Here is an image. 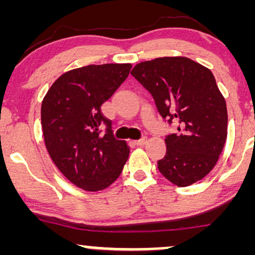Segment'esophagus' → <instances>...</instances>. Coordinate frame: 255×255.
I'll return each mask as SVG.
<instances>
[{
	"label": "esophagus",
	"mask_w": 255,
	"mask_h": 255,
	"mask_svg": "<svg viewBox=\"0 0 255 255\" xmlns=\"http://www.w3.org/2000/svg\"><path fill=\"white\" fill-rule=\"evenodd\" d=\"M146 142H147V137H146V136H142L141 139L136 140V141H135V145H136V146H142V145H145Z\"/></svg>",
	"instance_id": "obj_1"
}]
</instances>
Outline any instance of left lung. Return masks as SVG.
<instances>
[{
  "label": "left lung",
  "instance_id": "obj_1",
  "mask_svg": "<svg viewBox=\"0 0 255 255\" xmlns=\"http://www.w3.org/2000/svg\"><path fill=\"white\" fill-rule=\"evenodd\" d=\"M130 74L151 93L165 122L177 125V133L165 136L158 170L178 187L204 178L217 163L228 129L227 104L212 72L191 58L159 57L137 63Z\"/></svg>",
  "mask_w": 255,
  "mask_h": 255
}]
</instances>
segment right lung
Wrapping results in <instances>:
<instances>
[{
	"label": "right lung",
	"instance_id": "right-lung-1",
	"mask_svg": "<svg viewBox=\"0 0 255 255\" xmlns=\"http://www.w3.org/2000/svg\"><path fill=\"white\" fill-rule=\"evenodd\" d=\"M129 63L91 64L52 84L42 103L46 150L58 170L85 191L109 187L121 175L129 148L114 136L101 107L127 79Z\"/></svg>",
	"mask_w": 255,
	"mask_h": 255
}]
</instances>
